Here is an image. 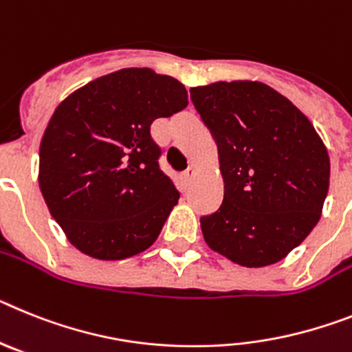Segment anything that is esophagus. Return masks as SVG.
<instances>
[{
    "instance_id": "34e87169",
    "label": "esophagus",
    "mask_w": 352,
    "mask_h": 352,
    "mask_svg": "<svg viewBox=\"0 0 352 352\" xmlns=\"http://www.w3.org/2000/svg\"><path fill=\"white\" fill-rule=\"evenodd\" d=\"M197 172H198L197 166H189L188 170H186V172L182 173V179H184L186 182H189V180H191L195 175H197Z\"/></svg>"
}]
</instances>
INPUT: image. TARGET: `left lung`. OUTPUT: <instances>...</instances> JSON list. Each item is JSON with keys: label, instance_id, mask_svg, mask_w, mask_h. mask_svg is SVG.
<instances>
[{"label": "left lung", "instance_id": "obj_1", "mask_svg": "<svg viewBox=\"0 0 352 352\" xmlns=\"http://www.w3.org/2000/svg\"><path fill=\"white\" fill-rule=\"evenodd\" d=\"M191 100L218 143L225 197L200 219L212 252L244 267L285 258L320 219L328 148L287 97L261 81H216Z\"/></svg>", "mask_w": 352, "mask_h": 352}]
</instances>
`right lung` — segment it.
<instances>
[{
	"instance_id": "1",
	"label": "right lung",
	"mask_w": 352,
	"mask_h": 352,
	"mask_svg": "<svg viewBox=\"0 0 352 352\" xmlns=\"http://www.w3.org/2000/svg\"><path fill=\"white\" fill-rule=\"evenodd\" d=\"M188 106L184 85L152 69H122L58 104L41 142L38 186L72 246L97 261L145 252L179 201L159 168L155 118Z\"/></svg>"
}]
</instances>
